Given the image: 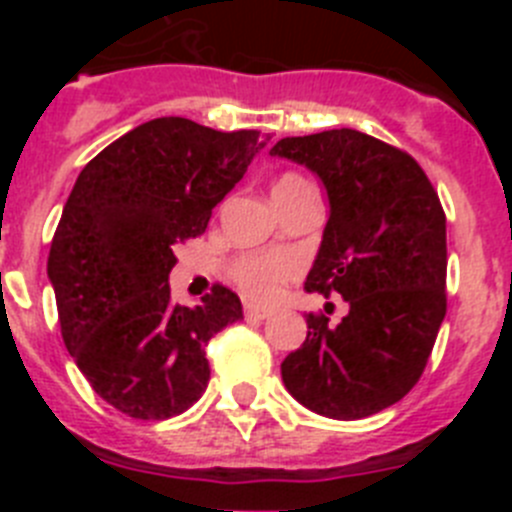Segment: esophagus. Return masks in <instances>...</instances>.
Masks as SVG:
<instances>
[{
    "instance_id": "34e87169",
    "label": "esophagus",
    "mask_w": 512,
    "mask_h": 512,
    "mask_svg": "<svg viewBox=\"0 0 512 512\" xmlns=\"http://www.w3.org/2000/svg\"><path fill=\"white\" fill-rule=\"evenodd\" d=\"M243 312H246L248 320H269L274 312L269 310V307L264 305H253V302H246V307H243Z\"/></svg>"
}]
</instances>
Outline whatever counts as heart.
<instances>
[{
	"label": "heart",
	"instance_id": "b5f03b06",
	"mask_svg": "<svg viewBox=\"0 0 512 512\" xmlns=\"http://www.w3.org/2000/svg\"><path fill=\"white\" fill-rule=\"evenodd\" d=\"M307 187L310 184L300 174H282L274 182L271 194H274V200H284L289 194ZM292 274H295V261L284 256V253H246L230 266L233 282L256 300H271Z\"/></svg>",
	"mask_w": 512,
	"mask_h": 512
}]
</instances>
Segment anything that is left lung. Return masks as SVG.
<instances>
[{
	"instance_id": "8db88e82",
	"label": "left lung",
	"mask_w": 512,
	"mask_h": 512,
	"mask_svg": "<svg viewBox=\"0 0 512 512\" xmlns=\"http://www.w3.org/2000/svg\"><path fill=\"white\" fill-rule=\"evenodd\" d=\"M271 156L320 176L330 202L307 292L341 295L348 315H307L282 361L289 395L312 413L359 420L418 384L446 315V215L410 153L359 130L282 138Z\"/></svg>"
}]
</instances>
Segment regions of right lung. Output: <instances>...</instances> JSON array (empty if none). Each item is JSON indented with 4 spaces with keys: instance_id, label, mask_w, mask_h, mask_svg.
<instances>
[{
    "instance_id": "add662e5",
    "label": "right lung",
    "mask_w": 512,
    "mask_h": 512,
    "mask_svg": "<svg viewBox=\"0 0 512 512\" xmlns=\"http://www.w3.org/2000/svg\"><path fill=\"white\" fill-rule=\"evenodd\" d=\"M269 135L156 117L81 169L51 243L48 279L69 354L92 390L138 420H166L210 382L205 346L243 318L215 284L197 307L171 302L176 243L197 238Z\"/></svg>"
}]
</instances>
